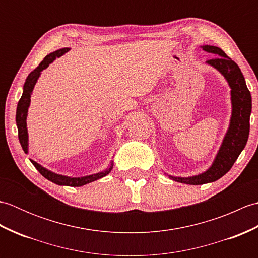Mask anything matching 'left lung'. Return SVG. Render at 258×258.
Segmentation results:
<instances>
[{"mask_svg":"<svg viewBox=\"0 0 258 258\" xmlns=\"http://www.w3.org/2000/svg\"><path fill=\"white\" fill-rule=\"evenodd\" d=\"M201 47L205 52L215 55V57L208 59L206 63L216 69L225 78L231 87L232 116L222 145L210 168L206 169L204 173L188 177L168 175V177L175 182L188 185H202L215 182L232 168L247 143L251 113L250 92L247 89L245 78L240 72L238 65L232 58H229L220 47L213 45H203Z\"/></svg>","mask_w":258,"mask_h":258,"instance_id":"obj_1","label":"left lung"}]
</instances>
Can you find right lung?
I'll return each mask as SVG.
<instances>
[{
	"instance_id": "right-lung-1",
	"label": "right lung",
	"mask_w": 258,
	"mask_h": 258,
	"mask_svg": "<svg viewBox=\"0 0 258 258\" xmlns=\"http://www.w3.org/2000/svg\"><path fill=\"white\" fill-rule=\"evenodd\" d=\"M71 50L70 47H64L61 48V50H57L55 52H53L51 54H48L44 57V59L40 63V65L32 72L29 74V76L26 78V81L23 86V93H22V96L20 98V101L18 103V107H16V126H18V131H19V140L22 149L26 153H29V134H27V127H26V118H27V112H29V107H30V103H31V95L32 92L34 90V86L36 84V82L38 78L41 76V73L43 70H45L48 65L53 63L54 59L56 57H59L64 55L65 53L69 52ZM33 165L35 166L38 172L41 173L42 176H44L46 179L51 180L52 183L61 185V186H73V187H80V186H83L85 184H89L94 182L96 179H100L104 176H106L109 172L112 171L114 162L112 161L109 166L104 169L102 172H98L96 174H92V175H86V176H81V177H71L67 176V175H61L57 173H54L50 169H47L46 167L42 166L41 164L36 163L35 161L30 160Z\"/></svg>"
}]
</instances>
